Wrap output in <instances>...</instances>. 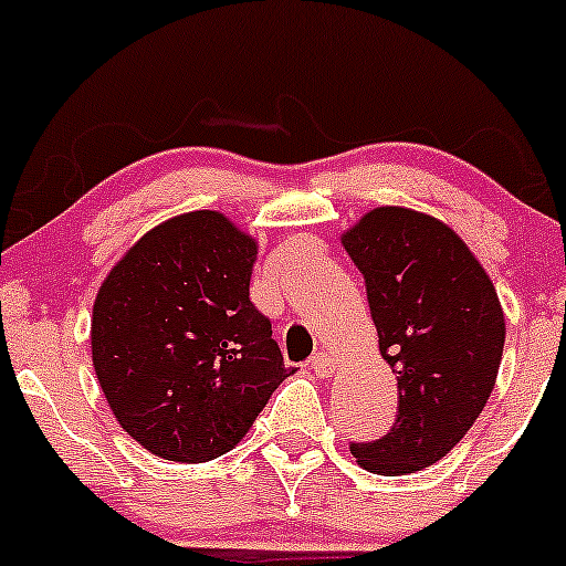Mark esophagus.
<instances>
[{
	"label": "esophagus",
	"mask_w": 566,
	"mask_h": 566,
	"mask_svg": "<svg viewBox=\"0 0 566 566\" xmlns=\"http://www.w3.org/2000/svg\"><path fill=\"white\" fill-rule=\"evenodd\" d=\"M312 370L319 378H327L335 370V357L333 354H327V352H319V354H314L312 357Z\"/></svg>",
	"instance_id": "esophagus-1"
}]
</instances>
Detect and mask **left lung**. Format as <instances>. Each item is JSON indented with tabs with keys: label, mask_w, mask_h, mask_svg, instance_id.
Wrapping results in <instances>:
<instances>
[{
	"label": "left lung",
	"mask_w": 566,
	"mask_h": 566,
	"mask_svg": "<svg viewBox=\"0 0 566 566\" xmlns=\"http://www.w3.org/2000/svg\"><path fill=\"white\" fill-rule=\"evenodd\" d=\"M344 247L397 374L392 430L352 443V454L370 473H416L454 449L492 395L505 346L500 297L468 244L430 214L378 207Z\"/></svg>",
	"instance_id": "1"
}]
</instances>
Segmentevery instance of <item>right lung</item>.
Wrapping results in <instances>:
<instances>
[{
    "label": "right lung",
    "mask_w": 566,
    "mask_h": 566,
    "mask_svg": "<svg viewBox=\"0 0 566 566\" xmlns=\"http://www.w3.org/2000/svg\"><path fill=\"white\" fill-rule=\"evenodd\" d=\"M254 258V239L203 209L160 222L104 279L93 368L115 419L150 454H226L293 374L250 301Z\"/></svg>",
    "instance_id": "1"
}]
</instances>
